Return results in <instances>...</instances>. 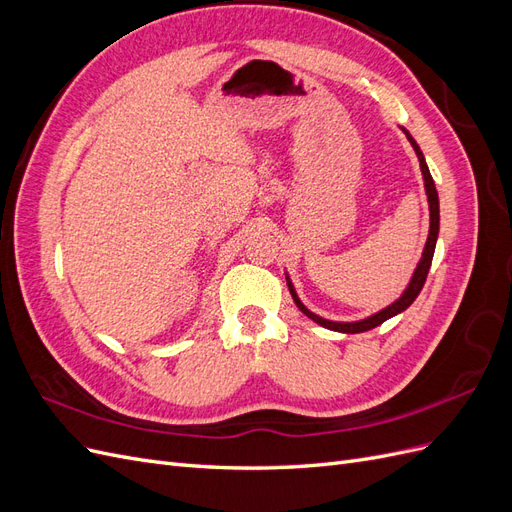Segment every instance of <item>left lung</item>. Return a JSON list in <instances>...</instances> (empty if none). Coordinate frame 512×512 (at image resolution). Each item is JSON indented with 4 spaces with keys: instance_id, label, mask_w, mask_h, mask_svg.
Returning a JSON list of instances; mask_svg holds the SVG:
<instances>
[{
    "instance_id": "obj_1",
    "label": "left lung",
    "mask_w": 512,
    "mask_h": 512,
    "mask_svg": "<svg viewBox=\"0 0 512 512\" xmlns=\"http://www.w3.org/2000/svg\"><path fill=\"white\" fill-rule=\"evenodd\" d=\"M401 130H404V134L408 136V141H410L412 149L416 151V158H418V162H421V173H423V181H425V194H427V203H429V235H427V243H425V247H423V256H421V260H418V265H416V269H414V273H412V277H410V284L406 286L404 292H401V297H399L397 301H393L391 305H386L384 309H380V312H376V314H371V316H367V318H363V320H352V322L327 320V318H322V316H318V314H314V312H309V309L301 303L297 290H294V286H292V282H290V275L286 273V284H288V290H290V294H292V301L297 303V307L301 309V312H303L307 318H312L316 324H320V327H324V329L339 331V333H363V331L374 329V327H378V324H382L384 320H389V318H393V316L404 312V309H408V307L414 303V299L418 297V292L423 290V284H425V280H427V273H429L431 260H433V252H436L438 232H440V200H438L436 183H433V179H431L429 166H427V162H425V156H423L421 147L416 145L412 134H410L406 128H401Z\"/></svg>"
}]
</instances>
